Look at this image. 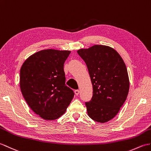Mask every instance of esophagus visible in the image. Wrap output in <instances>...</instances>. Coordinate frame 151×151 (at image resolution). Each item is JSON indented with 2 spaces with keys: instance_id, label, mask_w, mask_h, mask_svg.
<instances>
[{
  "instance_id": "esophagus-1",
  "label": "esophagus",
  "mask_w": 151,
  "mask_h": 151,
  "mask_svg": "<svg viewBox=\"0 0 151 151\" xmlns=\"http://www.w3.org/2000/svg\"><path fill=\"white\" fill-rule=\"evenodd\" d=\"M75 94L76 96H78V94H79V93H80V91L79 90H75Z\"/></svg>"
}]
</instances>
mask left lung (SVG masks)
<instances>
[{
    "label": "left lung",
    "instance_id": "obj_1",
    "mask_svg": "<svg viewBox=\"0 0 151 151\" xmlns=\"http://www.w3.org/2000/svg\"><path fill=\"white\" fill-rule=\"evenodd\" d=\"M88 69L93 96L86 102L87 114L93 120L105 123L113 119L123 106L129 89L126 65L113 48L94 45L77 51Z\"/></svg>",
    "mask_w": 151,
    "mask_h": 151
}]
</instances>
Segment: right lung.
I'll list each match as a JSON object with an SVG mask.
<instances>
[{"mask_svg":"<svg viewBox=\"0 0 151 151\" xmlns=\"http://www.w3.org/2000/svg\"><path fill=\"white\" fill-rule=\"evenodd\" d=\"M71 51L42 50L23 63L20 72V87L28 106L47 120L64 114L74 97L65 85L64 62Z\"/></svg>","mask_w":151,"mask_h":151,"instance_id":"1","label":"right lung"}]
</instances>
